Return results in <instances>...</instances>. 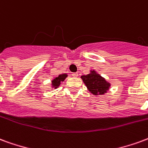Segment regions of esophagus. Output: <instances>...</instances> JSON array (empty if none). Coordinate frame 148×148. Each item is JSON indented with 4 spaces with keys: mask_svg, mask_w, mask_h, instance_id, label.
Masks as SVG:
<instances>
[{
    "mask_svg": "<svg viewBox=\"0 0 148 148\" xmlns=\"http://www.w3.org/2000/svg\"><path fill=\"white\" fill-rule=\"evenodd\" d=\"M72 75H73V77H77L79 74H78V73H73V74H72Z\"/></svg>",
    "mask_w": 148,
    "mask_h": 148,
    "instance_id": "obj_1",
    "label": "esophagus"
}]
</instances>
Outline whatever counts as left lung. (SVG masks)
Segmentation results:
<instances>
[{
	"label": "left lung",
	"mask_w": 148,
	"mask_h": 148,
	"mask_svg": "<svg viewBox=\"0 0 148 148\" xmlns=\"http://www.w3.org/2000/svg\"><path fill=\"white\" fill-rule=\"evenodd\" d=\"M81 78L89 90L95 95L104 94L110 87V84L106 81L105 79L96 74L94 71L90 74L82 75Z\"/></svg>",
	"instance_id": "1"
}]
</instances>
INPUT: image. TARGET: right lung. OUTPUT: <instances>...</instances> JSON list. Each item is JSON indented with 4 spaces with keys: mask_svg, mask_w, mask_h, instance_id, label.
<instances>
[{
    "mask_svg": "<svg viewBox=\"0 0 148 148\" xmlns=\"http://www.w3.org/2000/svg\"><path fill=\"white\" fill-rule=\"evenodd\" d=\"M67 77V74H61V75H58V77H56V78L52 81V84H53V86L54 87H58L60 84H61V82L64 81V79Z\"/></svg>",
    "mask_w": 148,
    "mask_h": 148,
    "instance_id": "right-lung-1",
    "label": "right lung"
}]
</instances>
